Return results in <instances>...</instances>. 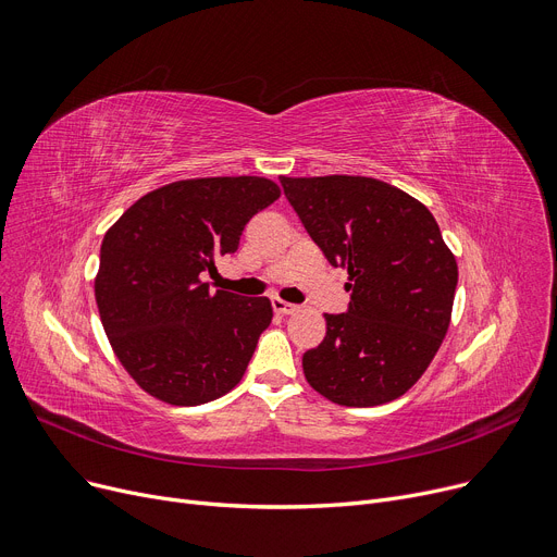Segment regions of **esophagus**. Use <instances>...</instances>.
I'll use <instances>...</instances> for the list:
<instances>
[{
  "mask_svg": "<svg viewBox=\"0 0 557 557\" xmlns=\"http://www.w3.org/2000/svg\"><path fill=\"white\" fill-rule=\"evenodd\" d=\"M273 309H275V313H282V317H292V313H296L300 307H296V305H292V302H286V300L275 298V300H273Z\"/></svg>",
  "mask_w": 557,
  "mask_h": 557,
  "instance_id": "esophagus-1",
  "label": "esophagus"
}]
</instances>
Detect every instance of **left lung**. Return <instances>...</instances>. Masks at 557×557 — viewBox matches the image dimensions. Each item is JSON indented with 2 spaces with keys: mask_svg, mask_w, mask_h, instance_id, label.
<instances>
[{
  "mask_svg": "<svg viewBox=\"0 0 557 557\" xmlns=\"http://www.w3.org/2000/svg\"><path fill=\"white\" fill-rule=\"evenodd\" d=\"M280 182L325 259L348 269V311L325 313V338L302 355L307 382L346 407L400 398L450 325L457 261L437 221L417 198L373 177Z\"/></svg>",
  "mask_w": 557,
  "mask_h": 557,
  "instance_id": "left-lung-1",
  "label": "left lung"
}]
</instances>
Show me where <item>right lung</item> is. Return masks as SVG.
I'll use <instances>...</instances> for the list:
<instances>
[{
    "label": "right lung",
    "instance_id": "1",
    "mask_svg": "<svg viewBox=\"0 0 557 557\" xmlns=\"http://www.w3.org/2000/svg\"><path fill=\"white\" fill-rule=\"evenodd\" d=\"M265 177L180 180L150 190L109 227L95 300L120 364L145 394L193 407L232 392L259 334L269 298L202 282L232 255L252 215L280 198Z\"/></svg>",
    "mask_w": 557,
    "mask_h": 557
}]
</instances>
